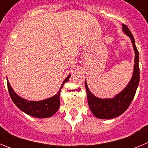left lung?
Wrapping results in <instances>:
<instances>
[{
  "mask_svg": "<svg viewBox=\"0 0 148 148\" xmlns=\"http://www.w3.org/2000/svg\"><path fill=\"white\" fill-rule=\"evenodd\" d=\"M123 31L130 38L133 49L135 51V64L131 80L128 85L120 93L116 95L113 99H99L92 95L89 90L85 82V87L87 93V101L90 109L92 114L99 119H108L122 114L130 106L133 101L137 87L139 83L140 73L138 66V51L135 44V40L130 30L125 24H122Z\"/></svg>",
  "mask_w": 148,
  "mask_h": 148,
  "instance_id": "left-lung-1",
  "label": "left lung"
}]
</instances>
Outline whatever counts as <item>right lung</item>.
I'll return each instance as SVG.
<instances>
[{
	"label": "right lung",
	"instance_id": "1",
	"mask_svg": "<svg viewBox=\"0 0 148 148\" xmlns=\"http://www.w3.org/2000/svg\"><path fill=\"white\" fill-rule=\"evenodd\" d=\"M70 77V75H69L67 78L64 81L60 87L59 91L56 95L49 98V99L39 101H28L18 96L14 92V90L12 89L7 79L8 91H9L10 97L14 104L21 110L29 116L36 117V118H48V117H50L54 115L58 111L60 107V92H61V88L63 87V85L69 81Z\"/></svg>",
	"mask_w": 148,
	"mask_h": 148
}]
</instances>
